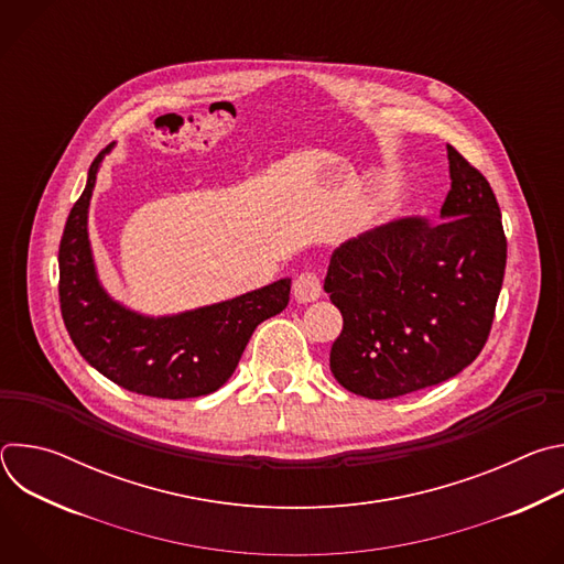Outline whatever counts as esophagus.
Returning a JSON list of instances; mask_svg holds the SVG:
<instances>
[{
	"label": "esophagus",
	"instance_id": "1",
	"mask_svg": "<svg viewBox=\"0 0 564 564\" xmlns=\"http://www.w3.org/2000/svg\"><path fill=\"white\" fill-rule=\"evenodd\" d=\"M292 294L299 303H312L321 296V281L314 272H301L296 274L292 283Z\"/></svg>",
	"mask_w": 564,
	"mask_h": 564
}]
</instances>
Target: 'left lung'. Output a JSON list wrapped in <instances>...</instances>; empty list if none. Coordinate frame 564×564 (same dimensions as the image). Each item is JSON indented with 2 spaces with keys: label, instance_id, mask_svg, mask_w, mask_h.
<instances>
[{
  "label": "left lung",
  "instance_id": "8db88e82",
  "mask_svg": "<svg viewBox=\"0 0 564 564\" xmlns=\"http://www.w3.org/2000/svg\"><path fill=\"white\" fill-rule=\"evenodd\" d=\"M448 151L440 220L399 218L341 243L324 290L344 316L330 370L350 392L392 399L437 386L485 348L507 268L489 181Z\"/></svg>",
  "mask_w": 564,
  "mask_h": 564
}]
</instances>
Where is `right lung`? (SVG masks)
Masks as SVG:
<instances>
[{
    "label": "right lung",
    "mask_w": 564,
    "mask_h": 564,
    "mask_svg": "<svg viewBox=\"0 0 564 564\" xmlns=\"http://www.w3.org/2000/svg\"><path fill=\"white\" fill-rule=\"evenodd\" d=\"M89 167L59 240V307L64 326L98 372L147 397L189 399L218 390L236 370L261 321L285 310L290 279H279L229 301L172 316H144L102 288L89 240V203L102 158Z\"/></svg>",
    "instance_id": "obj_1"
}]
</instances>
